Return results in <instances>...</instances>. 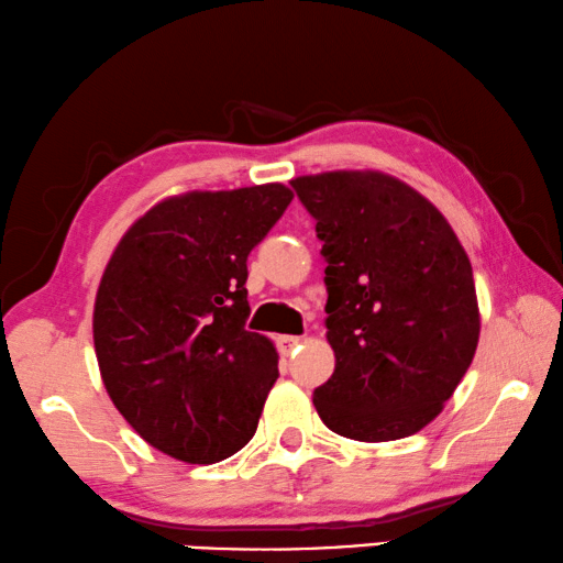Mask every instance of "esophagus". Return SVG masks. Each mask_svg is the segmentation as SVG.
Segmentation results:
<instances>
[{
    "label": "esophagus",
    "mask_w": 563,
    "mask_h": 563,
    "mask_svg": "<svg viewBox=\"0 0 563 563\" xmlns=\"http://www.w3.org/2000/svg\"><path fill=\"white\" fill-rule=\"evenodd\" d=\"M299 343H301V336H276V349H279L282 356H289Z\"/></svg>",
    "instance_id": "esophagus-1"
}]
</instances>
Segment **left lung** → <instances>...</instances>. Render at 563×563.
Returning a JSON list of instances; mask_svg holds the SVG:
<instances>
[{"instance_id":"left-lung-1","label":"left lung","mask_w":563,"mask_h":563,"mask_svg":"<svg viewBox=\"0 0 563 563\" xmlns=\"http://www.w3.org/2000/svg\"><path fill=\"white\" fill-rule=\"evenodd\" d=\"M327 262L333 376L323 426L388 442L440 416L475 358L479 309L467 252L435 205L378 170L294 177Z\"/></svg>"}]
</instances>
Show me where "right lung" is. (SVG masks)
<instances>
[{
    "label": "right lung",
    "mask_w": 563,
    "mask_h": 563,
    "mask_svg": "<svg viewBox=\"0 0 563 563\" xmlns=\"http://www.w3.org/2000/svg\"><path fill=\"white\" fill-rule=\"evenodd\" d=\"M291 197L282 183L167 197L106 264L98 368L128 426L165 455L212 465L254 435L279 356L246 331V256Z\"/></svg>",
    "instance_id": "add662e5"
}]
</instances>
